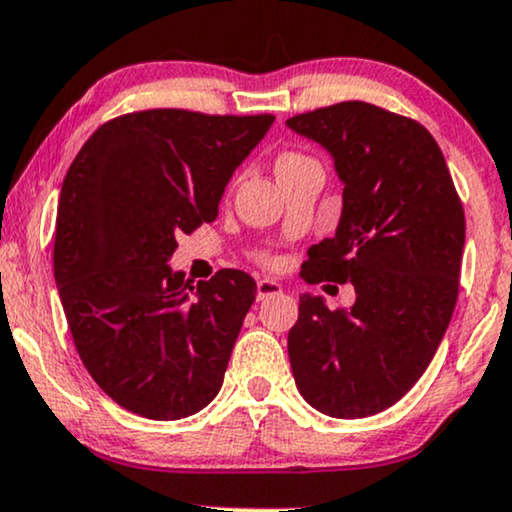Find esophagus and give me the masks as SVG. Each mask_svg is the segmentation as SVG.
Instances as JSON below:
<instances>
[{"label":"esophagus","instance_id":"esophagus-1","mask_svg":"<svg viewBox=\"0 0 512 512\" xmlns=\"http://www.w3.org/2000/svg\"><path fill=\"white\" fill-rule=\"evenodd\" d=\"M256 294H258V301H266V299H270V296L282 294V285L280 282L270 280V277H263V280H258Z\"/></svg>","mask_w":512,"mask_h":512}]
</instances>
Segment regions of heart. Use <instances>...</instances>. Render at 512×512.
<instances>
[{
  "label": "heart",
  "instance_id": "obj_1",
  "mask_svg": "<svg viewBox=\"0 0 512 512\" xmlns=\"http://www.w3.org/2000/svg\"><path fill=\"white\" fill-rule=\"evenodd\" d=\"M304 163H308L306 156H301V154H282L280 159H277V163H275V170H277V173H285V170L299 168V166H304Z\"/></svg>",
  "mask_w": 512,
  "mask_h": 512
}]
</instances>
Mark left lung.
<instances>
[{"label":"left lung","instance_id":"8db88e82","mask_svg":"<svg viewBox=\"0 0 512 512\" xmlns=\"http://www.w3.org/2000/svg\"><path fill=\"white\" fill-rule=\"evenodd\" d=\"M342 182L332 237L308 249L306 282H351L353 306L301 294L287 351L296 389L330 418L394 406L437 353L458 299L463 206L434 137L410 118L342 102L287 121Z\"/></svg>","mask_w":512,"mask_h":512}]
</instances>
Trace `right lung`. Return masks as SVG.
I'll list each match as a JSON object with an SVG mask.
<instances>
[{
    "label": "right lung",
    "mask_w": 512,
    "mask_h": 512,
    "mask_svg": "<svg viewBox=\"0 0 512 512\" xmlns=\"http://www.w3.org/2000/svg\"><path fill=\"white\" fill-rule=\"evenodd\" d=\"M273 116L128 113L102 125L63 178L54 277L75 349L118 406L180 420L216 399L256 299L242 270L187 280L178 235L218 216L232 173Z\"/></svg>",
    "instance_id": "obj_1"
}]
</instances>
